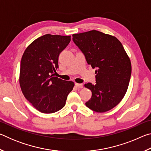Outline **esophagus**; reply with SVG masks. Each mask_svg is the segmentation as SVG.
<instances>
[{
  "instance_id": "obj_1",
  "label": "esophagus",
  "mask_w": 151,
  "mask_h": 151,
  "mask_svg": "<svg viewBox=\"0 0 151 151\" xmlns=\"http://www.w3.org/2000/svg\"><path fill=\"white\" fill-rule=\"evenodd\" d=\"M75 86H76L77 88H83V84H79V83H75Z\"/></svg>"
}]
</instances>
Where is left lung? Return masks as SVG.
Masks as SVG:
<instances>
[{"mask_svg":"<svg viewBox=\"0 0 151 151\" xmlns=\"http://www.w3.org/2000/svg\"><path fill=\"white\" fill-rule=\"evenodd\" d=\"M73 40L96 68V84H85L92 96L86 106L97 112L114 108L123 99L131 75V63L121 42L98 30L73 35Z\"/></svg>","mask_w":151,"mask_h":151,"instance_id":"8db88e82","label":"left lung"}]
</instances>
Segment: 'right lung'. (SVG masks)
I'll list each match as a JSON object with an SVG mask.
<instances>
[{
  "label": "right lung",
  "instance_id": "1",
  "mask_svg": "<svg viewBox=\"0 0 151 151\" xmlns=\"http://www.w3.org/2000/svg\"><path fill=\"white\" fill-rule=\"evenodd\" d=\"M70 41V36L45 35L35 40L20 62L19 83L24 96L43 113H53L65 106L73 82L53 76L58 57Z\"/></svg>",
  "mask_w": 151,
  "mask_h": 151
}]
</instances>
